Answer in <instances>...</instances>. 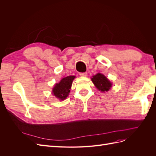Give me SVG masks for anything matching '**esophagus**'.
<instances>
[{"label":"esophagus","instance_id":"obj_1","mask_svg":"<svg viewBox=\"0 0 156 156\" xmlns=\"http://www.w3.org/2000/svg\"><path fill=\"white\" fill-rule=\"evenodd\" d=\"M79 75H80V76H81V77H86V76H87V72L80 73H79Z\"/></svg>","mask_w":156,"mask_h":156}]
</instances>
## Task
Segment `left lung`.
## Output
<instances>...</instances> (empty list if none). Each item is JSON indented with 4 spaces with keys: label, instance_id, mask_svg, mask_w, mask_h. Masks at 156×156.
I'll use <instances>...</instances> for the list:
<instances>
[{
    "label": "left lung",
    "instance_id": "left-lung-1",
    "mask_svg": "<svg viewBox=\"0 0 156 156\" xmlns=\"http://www.w3.org/2000/svg\"><path fill=\"white\" fill-rule=\"evenodd\" d=\"M91 79L96 88L101 92L109 90L112 87V83L103 74L98 73L93 76Z\"/></svg>",
    "mask_w": 156,
    "mask_h": 156
}]
</instances>
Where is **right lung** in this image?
Wrapping results in <instances>:
<instances>
[{
  "label": "right lung",
  "mask_w": 156,
  "mask_h": 156,
  "mask_svg": "<svg viewBox=\"0 0 156 156\" xmlns=\"http://www.w3.org/2000/svg\"><path fill=\"white\" fill-rule=\"evenodd\" d=\"M74 78L75 76L70 75L64 77L60 83L56 84L53 90V95L58 98L60 100H65L70 92V88Z\"/></svg>",
  "instance_id": "1"
}]
</instances>
